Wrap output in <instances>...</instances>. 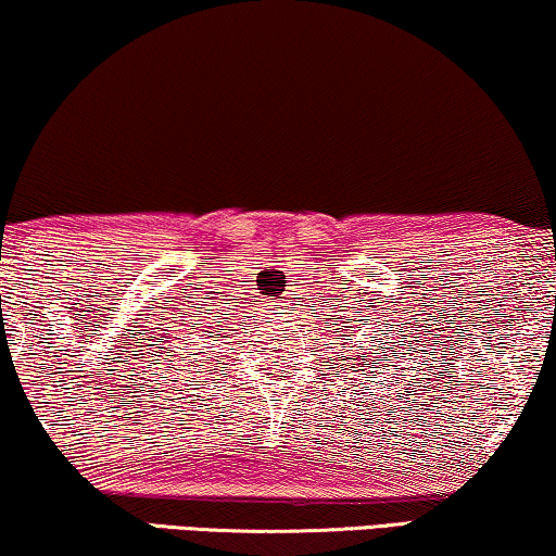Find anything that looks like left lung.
I'll return each instance as SVG.
<instances>
[{
    "label": "left lung",
    "instance_id": "1",
    "mask_svg": "<svg viewBox=\"0 0 556 556\" xmlns=\"http://www.w3.org/2000/svg\"><path fill=\"white\" fill-rule=\"evenodd\" d=\"M384 356V354H382ZM375 362H379V356H375V359H371V364H375ZM356 371V369H354Z\"/></svg>",
    "mask_w": 556,
    "mask_h": 556
}]
</instances>
